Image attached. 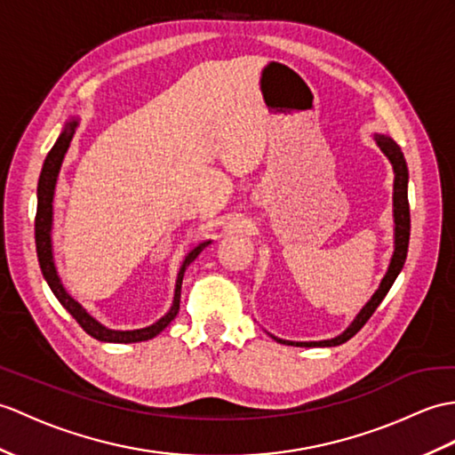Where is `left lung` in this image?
I'll return each mask as SVG.
<instances>
[{
    "instance_id": "8db88e82",
    "label": "left lung",
    "mask_w": 455,
    "mask_h": 455,
    "mask_svg": "<svg viewBox=\"0 0 455 455\" xmlns=\"http://www.w3.org/2000/svg\"><path fill=\"white\" fill-rule=\"evenodd\" d=\"M374 141L379 147V151L387 156V161L392 163V168H394V253H392V259H389L386 275L382 281H379V287L376 289L371 300L363 306L361 312L355 315V320L347 325V330L343 333L323 341H287L271 335L273 339L283 345L337 347L348 341L368 320H371V315L374 314L379 302L384 300L387 291L392 289V284L397 279L401 269H403V263L407 259V248H409V235H411V215H409V199H407V184H409L407 163H405L403 153L399 149V145L392 140V137H387L384 133H374Z\"/></svg>"
}]
</instances>
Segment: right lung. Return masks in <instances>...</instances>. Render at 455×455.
<instances>
[{"label": "right lung", "instance_id": "obj_1", "mask_svg": "<svg viewBox=\"0 0 455 455\" xmlns=\"http://www.w3.org/2000/svg\"><path fill=\"white\" fill-rule=\"evenodd\" d=\"M79 125V116H71V118L63 125V130L60 137L56 140L54 147H52L44 164H42V172L38 178V189H36V197H38V205H36V219H35V238H36V253H38V263L42 269V275H44L48 287L54 292V297L60 300V304L66 308L73 318L77 320V323L87 331L91 337L104 343H140V341H149L153 337L161 333L164 327L171 323L180 308V291H182V279L184 273L189 267L199 253H202L209 244L211 240L199 242L197 246H194L186 253V258L180 266L176 284H174V299L171 308L166 310L164 315H161L155 323L140 327V330H110V327L102 325L99 320H94L92 315L83 308V306L71 297L68 289L63 287V283L60 279V273L56 269V259H54V244H52V228H54V196H56V184H58V176L61 171V163L66 158V153L69 149V143L76 135V130Z\"/></svg>", "mask_w": 455, "mask_h": 455}]
</instances>
